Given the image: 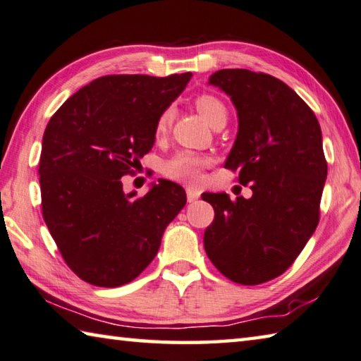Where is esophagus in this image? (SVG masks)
Segmentation results:
<instances>
[{
  "mask_svg": "<svg viewBox=\"0 0 361 361\" xmlns=\"http://www.w3.org/2000/svg\"><path fill=\"white\" fill-rule=\"evenodd\" d=\"M186 195H188V202H195L200 197V191L199 189H194V188H186Z\"/></svg>",
  "mask_w": 361,
  "mask_h": 361,
  "instance_id": "34e87169",
  "label": "esophagus"
}]
</instances>
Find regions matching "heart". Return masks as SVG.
Here are the masks:
<instances>
[{
    "mask_svg": "<svg viewBox=\"0 0 361 361\" xmlns=\"http://www.w3.org/2000/svg\"><path fill=\"white\" fill-rule=\"evenodd\" d=\"M194 104L197 112L203 116V120H205L209 126H213V124L218 123L219 120H227V109L219 97L203 93L195 97ZM173 115L175 110L172 106L162 110L154 124L156 135L166 134V130L169 129L170 124H172ZM209 162H212V159H209L208 156L197 154L192 152H180L164 164V173L172 180L188 183V185H195V183L200 180L203 167H207Z\"/></svg>",
    "mask_w": 361,
    "mask_h": 361,
    "instance_id": "heart-1",
    "label": "heart"
}]
</instances>
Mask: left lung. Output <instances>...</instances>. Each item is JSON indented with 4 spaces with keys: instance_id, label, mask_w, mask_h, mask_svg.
<instances>
[{
    "instance_id": "8db88e82",
    "label": "left lung",
    "mask_w": 361,
    "mask_h": 361,
    "mask_svg": "<svg viewBox=\"0 0 361 361\" xmlns=\"http://www.w3.org/2000/svg\"><path fill=\"white\" fill-rule=\"evenodd\" d=\"M208 83L237 109L238 134L224 166L237 170L252 197L203 194L214 208L203 246L226 278L262 284L293 264L319 224L326 178L322 130L307 104L276 77L221 69Z\"/></svg>"
}]
</instances>
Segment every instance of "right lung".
<instances>
[{
  "label": "right lung",
  "mask_w": 361,
  "mask_h": 361,
  "mask_svg": "<svg viewBox=\"0 0 361 361\" xmlns=\"http://www.w3.org/2000/svg\"><path fill=\"white\" fill-rule=\"evenodd\" d=\"M104 75L72 94L45 128L39 161L42 216L64 262L85 283L120 287L154 259L162 233L186 205L180 185L159 180L124 194L121 176L154 145V124L191 80Z\"/></svg>",
  "instance_id": "1"
}]
</instances>
